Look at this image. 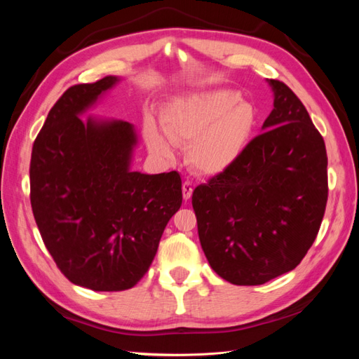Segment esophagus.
Wrapping results in <instances>:
<instances>
[{
  "label": "esophagus",
  "instance_id": "34e87169",
  "mask_svg": "<svg viewBox=\"0 0 359 359\" xmlns=\"http://www.w3.org/2000/svg\"><path fill=\"white\" fill-rule=\"evenodd\" d=\"M193 194V184L190 181H184L182 182V196L186 201H189Z\"/></svg>",
  "mask_w": 359,
  "mask_h": 359
}]
</instances>
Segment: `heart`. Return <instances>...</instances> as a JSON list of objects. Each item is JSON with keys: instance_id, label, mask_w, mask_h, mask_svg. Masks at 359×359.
I'll list each match as a JSON object with an SVG mask.
<instances>
[{"instance_id": "obj_1", "label": "heart", "mask_w": 359, "mask_h": 359, "mask_svg": "<svg viewBox=\"0 0 359 359\" xmlns=\"http://www.w3.org/2000/svg\"><path fill=\"white\" fill-rule=\"evenodd\" d=\"M227 90H212L178 99L166 109L163 135L154 124L145 130L153 153L169 157L172 144H189L190 165L203 173H217L231 166L241 154L255 124L252 106L238 103Z\"/></svg>"}]
</instances>
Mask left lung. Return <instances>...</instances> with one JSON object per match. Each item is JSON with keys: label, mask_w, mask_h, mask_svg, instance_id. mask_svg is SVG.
I'll return each instance as SVG.
<instances>
[{"label": "left lung", "mask_w": 359, "mask_h": 359, "mask_svg": "<svg viewBox=\"0 0 359 359\" xmlns=\"http://www.w3.org/2000/svg\"><path fill=\"white\" fill-rule=\"evenodd\" d=\"M268 83L274 109L264 133L191 196L206 259L238 286L264 285L297 268L316 240L328 201L322 135L286 83Z\"/></svg>", "instance_id": "8db88e82"}]
</instances>
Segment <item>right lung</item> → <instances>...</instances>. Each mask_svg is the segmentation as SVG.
I'll use <instances>...</instances> for the list:
<instances>
[{
    "mask_svg": "<svg viewBox=\"0 0 359 359\" xmlns=\"http://www.w3.org/2000/svg\"><path fill=\"white\" fill-rule=\"evenodd\" d=\"M116 76L73 85L53 104L31 153V206L48 252L72 283L97 290L133 287L182 203L181 177L130 170L133 126L79 118Z\"/></svg>",
    "mask_w": 359,
    "mask_h": 359,
    "instance_id": "1",
    "label": "right lung"
}]
</instances>
